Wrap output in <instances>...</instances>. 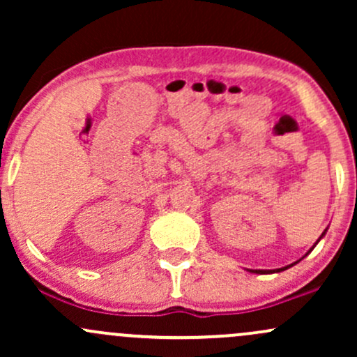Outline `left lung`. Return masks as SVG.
<instances>
[{"instance_id": "left-lung-1", "label": "left lung", "mask_w": 357, "mask_h": 357, "mask_svg": "<svg viewBox=\"0 0 357 357\" xmlns=\"http://www.w3.org/2000/svg\"><path fill=\"white\" fill-rule=\"evenodd\" d=\"M285 268H289V267H285ZM285 268H282V270H285ZM277 272H280V270H277ZM258 273H265V272H261V270H258Z\"/></svg>"}]
</instances>
